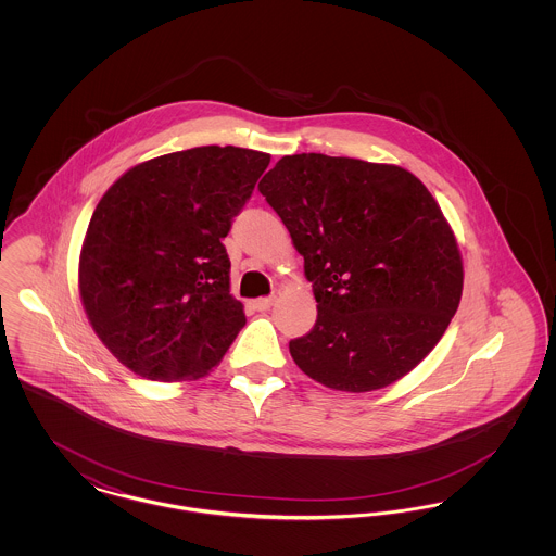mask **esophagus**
<instances>
[{
  "mask_svg": "<svg viewBox=\"0 0 556 556\" xmlns=\"http://www.w3.org/2000/svg\"><path fill=\"white\" fill-rule=\"evenodd\" d=\"M273 302H275V298H258V300L252 302V306L263 313V311H268L273 306Z\"/></svg>",
  "mask_w": 556,
  "mask_h": 556,
  "instance_id": "34e87169",
  "label": "esophagus"
}]
</instances>
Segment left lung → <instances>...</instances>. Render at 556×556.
<instances>
[{
	"label": "left lung",
	"mask_w": 556,
	"mask_h": 556,
	"mask_svg": "<svg viewBox=\"0 0 556 556\" xmlns=\"http://www.w3.org/2000/svg\"><path fill=\"white\" fill-rule=\"evenodd\" d=\"M313 283L317 323L293 363L340 392L381 390L442 340L463 295V256L444 212L406 168L293 154L258 184Z\"/></svg>",
	"instance_id": "obj_1"
}]
</instances>
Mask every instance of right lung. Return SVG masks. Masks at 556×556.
Returning a JSON list of instances; mask_svg holds the SVG:
<instances>
[{
  "label": "right lung",
  "instance_id": "add662e5",
  "mask_svg": "<svg viewBox=\"0 0 556 556\" xmlns=\"http://www.w3.org/2000/svg\"><path fill=\"white\" fill-rule=\"evenodd\" d=\"M270 156L202 146L131 166L83 239L79 295L112 356L152 381L206 377L245 325L220 239Z\"/></svg>",
  "mask_w": 556,
  "mask_h": 556
}]
</instances>
